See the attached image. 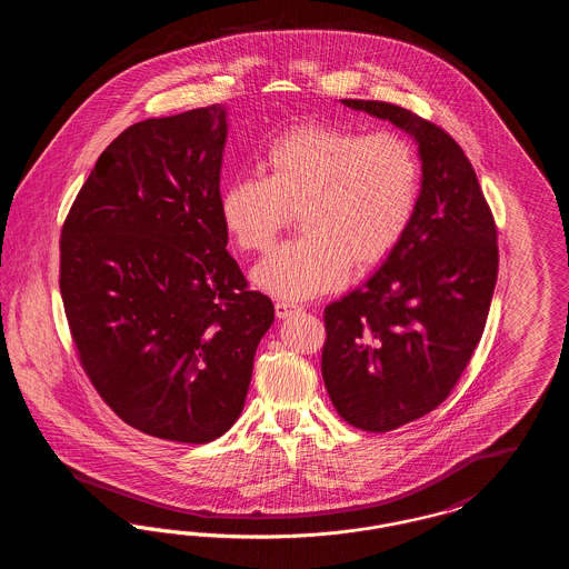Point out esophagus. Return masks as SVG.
<instances>
[{"label":"esophagus","mask_w":569,"mask_h":569,"mask_svg":"<svg viewBox=\"0 0 569 569\" xmlns=\"http://www.w3.org/2000/svg\"><path fill=\"white\" fill-rule=\"evenodd\" d=\"M297 305H290V302H283V300H277V302H274V313H277L279 320H286V318H290V316L297 313Z\"/></svg>","instance_id":"1"}]
</instances>
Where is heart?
Segmentation results:
<instances>
[{"instance_id":"b5f03b06","label":"heart","mask_w":569,"mask_h":569,"mask_svg":"<svg viewBox=\"0 0 569 569\" xmlns=\"http://www.w3.org/2000/svg\"><path fill=\"white\" fill-rule=\"evenodd\" d=\"M269 174L234 177L219 198L228 237L243 251H267L298 211L305 232L279 244L253 283L283 300H305L386 260L413 219L422 168L397 132L302 123L277 136L264 153Z\"/></svg>"}]
</instances>
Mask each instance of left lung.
I'll return each instance as SVG.
<instances>
[{
    "label": "left lung",
    "mask_w": 569,
    "mask_h": 569,
    "mask_svg": "<svg viewBox=\"0 0 569 569\" xmlns=\"http://www.w3.org/2000/svg\"><path fill=\"white\" fill-rule=\"evenodd\" d=\"M418 142L422 188L401 243L325 309L322 378L339 416L386 433L441 406L467 369L497 283V226L459 142L411 110L341 100Z\"/></svg>",
    "instance_id": "obj_1"
}]
</instances>
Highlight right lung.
I'll return each mask as SVG.
<instances>
[{
  "label": "right lung",
  "mask_w": 569,
  "mask_h": 569,
  "mask_svg": "<svg viewBox=\"0 0 569 569\" xmlns=\"http://www.w3.org/2000/svg\"><path fill=\"white\" fill-rule=\"evenodd\" d=\"M213 104L130 126L61 228L59 290L87 378L130 427L207 443L241 416L271 298L228 253Z\"/></svg>",
  "instance_id": "obj_1"
}]
</instances>
